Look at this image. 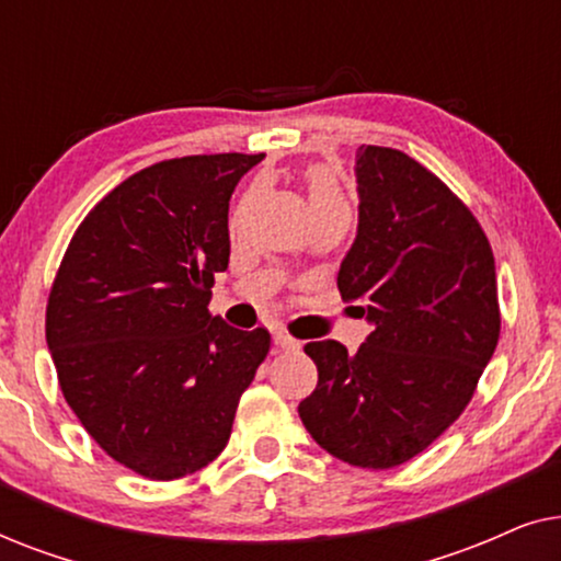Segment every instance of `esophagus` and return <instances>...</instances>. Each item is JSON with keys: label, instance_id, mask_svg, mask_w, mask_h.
<instances>
[{"label": "esophagus", "instance_id": "34e87169", "mask_svg": "<svg viewBox=\"0 0 561 561\" xmlns=\"http://www.w3.org/2000/svg\"><path fill=\"white\" fill-rule=\"evenodd\" d=\"M273 342H275V347L278 350H296L298 347V340H294V336H290L288 332H275L273 334Z\"/></svg>", "mask_w": 561, "mask_h": 561}]
</instances>
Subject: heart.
Segmentation results:
<instances>
[{
	"label": "heart",
	"instance_id": "1",
	"mask_svg": "<svg viewBox=\"0 0 561 561\" xmlns=\"http://www.w3.org/2000/svg\"><path fill=\"white\" fill-rule=\"evenodd\" d=\"M304 183H306V191H309L311 209L317 217H321V214H327L332 209H342V206H347V198H344L342 186H340V181H336L332 168H327V165L306 168Z\"/></svg>",
	"mask_w": 561,
	"mask_h": 561
}]
</instances>
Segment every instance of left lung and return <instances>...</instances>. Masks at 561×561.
<instances>
[{"label": "left lung", "mask_w": 561, "mask_h": 561, "mask_svg": "<svg viewBox=\"0 0 561 561\" xmlns=\"http://www.w3.org/2000/svg\"><path fill=\"white\" fill-rule=\"evenodd\" d=\"M359 225L336 286L373 332L355 355L304 347L319 370L298 403L306 432L342 462L388 470L421 455L472 401L501 336L495 257L480 221L401 150H357Z\"/></svg>", "instance_id": "8db88e82"}]
</instances>
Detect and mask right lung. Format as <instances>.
I'll return each mask as SVG.
<instances>
[{
  "label": "right lung",
  "mask_w": 561,
  "mask_h": 561,
  "mask_svg": "<svg viewBox=\"0 0 561 561\" xmlns=\"http://www.w3.org/2000/svg\"><path fill=\"white\" fill-rule=\"evenodd\" d=\"M263 158L142 168L87 214L53 280L45 340L66 403L114 462L148 480L219 457L271 350L265 327L242 332L209 311L214 273L229 263V198Z\"/></svg>",
  "instance_id": "1"
}]
</instances>
